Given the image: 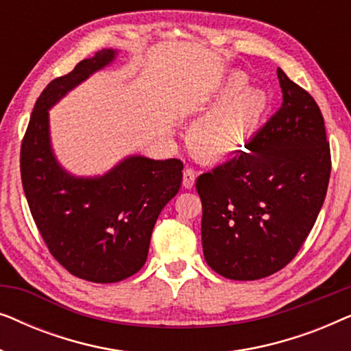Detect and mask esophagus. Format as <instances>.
I'll return each instance as SVG.
<instances>
[{
	"mask_svg": "<svg viewBox=\"0 0 351 351\" xmlns=\"http://www.w3.org/2000/svg\"><path fill=\"white\" fill-rule=\"evenodd\" d=\"M195 179H196V171L193 167H186L184 171V186L185 189H193L195 185Z\"/></svg>",
	"mask_w": 351,
	"mask_h": 351,
	"instance_id": "34e87169",
	"label": "esophagus"
}]
</instances>
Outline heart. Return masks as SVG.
Returning <instances> with one entry per match:
<instances>
[{
	"instance_id": "obj_1",
	"label": "heart",
	"mask_w": 351,
	"mask_h": 351,
	"mask_svg": "<svg viewBox=\"0 0 351 351\" xmlns=\"http://www.w3.org/2000/svg\"><path fill=\"white\" fill-rule=\"evenodd\" d=\"M246 75L233 71L225 81L220 99L226 100L201 118L190 134V147L201 161H217L237 152L256 126L267 105V94L261 89H245Z\"/></svg>"
}]
</instances>
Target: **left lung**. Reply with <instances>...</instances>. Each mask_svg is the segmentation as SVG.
Here are the masks:
<instances>
[{"label":"left lung","mask_w":351,"mask_h":351,"mask_svg":"<svg viewBox=\"0 0 351 351\" xmlns=\"http://www.w3.org/2000/svg\"><path fill=\"white\" fill-rule=\"evenodd\" d=\"M282 104L246 150L196 179L208 265L254 281L297 256L324 203L330 150L315 99L278 69Z\"/></svg>","instance_id":"8db88e82"}]
</instances>
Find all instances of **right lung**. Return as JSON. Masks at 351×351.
Instances as JSON below:
<instances>
[{
	"mask_svg": "<svg viewBox=\"0 0 351 351\" xmlns=\"http://www.w3.org/2000/svg\"><path fill=\"white\" fill-rule=\"evenodd\" d=\"M114 56L117 51L102 49L52 80L36 100L21 147L23 191L52 257L71 275L104 285L143 267L158 215L184 176V162L176 158L128 156L99 177H75L57 162L49 108Z\"/></svg>",
	"mask_w": 351,
	"mask_h": 351,
	"instance_id": "1",
	"label": "right lung"
}]
</instances>
